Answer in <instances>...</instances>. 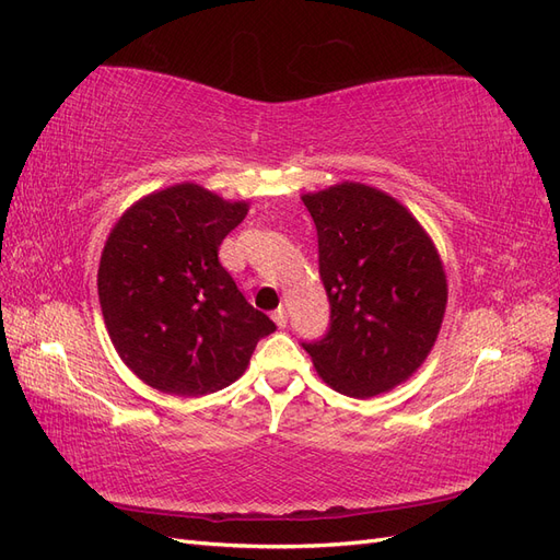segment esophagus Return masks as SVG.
Masks as SVG:
<instances>
[{
  "label": "esophagus",
  "instance_id": "1",
  "mask_svg": "<svg viewBox=\"0 0 560 560\" xmlns=\"http://www.w3.org/2000/svg\"><path fill=\"white\" fill-rule=\"evenodd\" d=\"M273 322L276 325L282 329V327H287V313H284V308H278V311H273Z\"/></svg>",
  "mask_w": 560,
  "mask_h": 560
}]
</instances>
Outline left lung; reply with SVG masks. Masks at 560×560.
Segmentation results:
<instances>
[{
	"instance_id": "obj_1",
	"label": "left lung",
	"mask_w": 560,
	"mask_h": 560,
	"mask_svg": "<svg viewBox=\"0 0 560 560\" xmlns=\"http://www.w3.org/2000/svg\"><path fill=\"white\" fill-rule=\"evenodd\" d=\"M301 200L317 229L331 306L327 336L303 348L336 393H387L416 374L442 329V257L418 219L376 186L341 182Z\"/></svg>"
}]
</instances>
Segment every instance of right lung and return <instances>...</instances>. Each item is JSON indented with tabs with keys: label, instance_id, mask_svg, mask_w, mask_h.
<instances>
[{
	"label": "right lung",
	"instance_id": "right-lung-1",
	"mask_svg": "<svg viewBox=\"0 0 560 560\" xmlns=\"http://www.w3.org/2000/svg\"><path fill=\"white\" fill-rule=\"evenodd\" d=\"M249 210L194 182L154 191L118 217L100 257L97 294L118 358L149 387L202 397L238 381L276 331L219 264Z\"/></svg>",
	"mask_w": 560,
	"mask_h": 560
}]
</instances>
